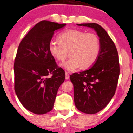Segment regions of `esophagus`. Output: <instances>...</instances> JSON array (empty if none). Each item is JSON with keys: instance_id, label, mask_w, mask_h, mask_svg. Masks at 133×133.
Returning <instances> with one entry per match:
<instances>
[{"instance_id": "34e87169", "label": "esophagus", "mask_w": 133, "mask_h": 133, "mask_svg": "<svg viewBox=\"0 0 133 133\" xmlns=\"http://www.w3.org/2000/svg\"><path fill=\"white\" fill-rule=\"evenodd\" d=\"M69 77H70L69 74H68V73L67 72H65V79L68 80V78H69Z\"/></svg>"}]
</instances>
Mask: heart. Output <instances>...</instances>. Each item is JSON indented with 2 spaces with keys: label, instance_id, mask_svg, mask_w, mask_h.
I'll use <instances>...</instances> for the list:
<instances>
[{
  "label": "heart",
  "instance_id": "b5f03b06",
  "mask_svg": "<svg viewBox=\"0 0 133 133\" xmlns=\"http://www.w3.org/2000/svg\"><path fill=\"white\" fill-rule=\"evenodd\" d=\"M58 40L59 42H50L48 51L54 59L59 61L65 60L69 52L70 59L61 65L66 70H75L81 66L88 68L98 59L101 45L96 34L68 29L59 34Z\"/></svg>",
  "mask_w": 133,
  "mask_h": 133
}]
</instances>
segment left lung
I'll use <instances>...</instances> for the list:
<instances>
[{"mask_svg":"<svg viewBox=\"0 0 133 133\" xmlns=\"http://www.w3.org/2000/svg\"><path fill=\"white\" fill-rule=\"evenodd\" d=\"M94 29L99 37L101 49L98 59L87 70L70 75L74 102L81 112L96 114L115 95L120 75L117 50L105 30L97 23L77 24Z\"/></svg>","mask_w":133,"mask_h":133,"instance_id":"1","label":"left lung"}]
</instances>
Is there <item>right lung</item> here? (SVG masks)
<instances>
[{
    "instance_id": "1",
    "label": "right lung",
    "mask_w": 133,
    "mask_h": 133,
    "mask_svg": "<svg viewBox=\"0 0 133 133\" xmlns=\"http://www.w3.org/2000/svg\"><path fill=\"white\" fill-rule=\"evenodd\" d=\"M66 25L40 21L18 47L14 63L15 90L23 106L34 114H44L52 109L58 90L65 81V71L57 66L48 46L55 31Z\"/></svg>"
}]
</instances>
